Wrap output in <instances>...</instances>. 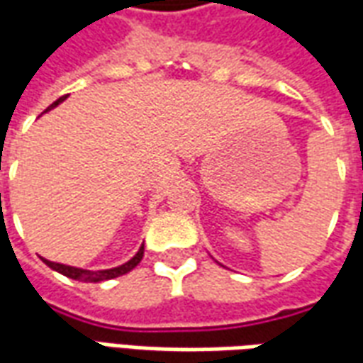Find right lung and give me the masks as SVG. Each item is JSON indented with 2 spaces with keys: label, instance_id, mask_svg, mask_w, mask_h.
I'll return each instance as SVG.
<instances>
[{
  "label": "right lung",
  "instance_id": "1",
  "mask_svg": "<svg viewBox=\"0 0 363 363\" xmlns=\"http://www.w3.org/2000/svg\"><path fill=\"white\" fill-rule=\"evenodd\" d=\"M67 99V95L60 96L58 101H54V103L46 108V112L52 111V108H56L60 103H64ZM143 259V245L138 249L132 259L124 262V264H120V267L114 268H106V270H85V268H77V267H67V264H62V262H52L48 259H43V262L46 267H50L52 270H56V272L64 274L67 278H72V280H79V281H104V280H112V278H118L122 274H128L130 270H134L138 264H140V260Z\"/></svg>",
  "mask_w": 363,
  "mask_h": 363
}]
</instances>
